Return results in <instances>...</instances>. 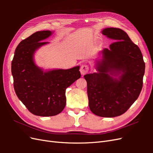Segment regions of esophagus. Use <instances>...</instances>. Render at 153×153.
<instances>
[{
  "mask_svg": "<svg viewBox=\"0 0 153 153\" xmlns=\"http://www.w3.org/2000/svg\"><path fill=\"white\" fill-rule=\"evenodd\" d=\"M89 68L87 65V64H82L80 69V71L82 75H85V74L88 72V71H89Z\"/></svg>",
  "mask_w": 153,
  "mask_h": 153,
  "instance_id": "obj_1",
  "label": "esophagus"
}]
</instances>
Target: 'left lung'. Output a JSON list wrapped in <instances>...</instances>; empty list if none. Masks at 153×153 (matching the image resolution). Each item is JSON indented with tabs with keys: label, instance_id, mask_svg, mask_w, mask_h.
<instances>
[{
	"label": "left lung",
	"instance_id": "obj_1",
	"mask_svg": "<svg viewBox=\"0 0 153 153\" xmlns=\"http://www.w3.org/2000/svg\"><path fill=\"white\" fill-rule=\"evenodd\" d=\"M102 34L114 41L97 60L98 72L87 74L89 106L98 116L114 117L126 112L139 96L145 73L140 48L118 28L104 29Z\"/></svg>",
	"mask_w": 153,
	"mask_h": 153
}]
</instances>
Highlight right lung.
<instances>
[{
	"label": "right lung",
	"instance_id": "add662e5",
	"mask_svg": "<svg viewBox=\"0 0 153 153\" xmlns=\"http://www.w3.org/2000/svg\"><path fill=\"white\" fill-rule=\"evenodd\" d=\"M52 34L38 31L22 40L15 50L11 63L13 85L18 98L29 112L38 116H53L65 107L66 89L81 76L80 66L44 71L34 61L36 50Z\"/></svg>",
	"mask_w": 153,
	"mask_h": 153
}]
</instances>
